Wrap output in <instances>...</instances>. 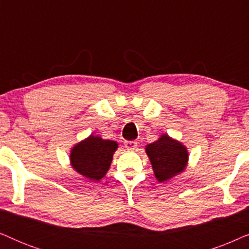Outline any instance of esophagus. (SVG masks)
I'll return each mask as SVG.
<instances>
[{
    "instance_id": "obj_1",
    "label": "esophagus",
    "mask_w": 249,
    "mask_h": 249,
    "mask_svg": "<svg viewBox=\"0 0 249 249\" xmlns=\"http://www.w3.org/2000/svg\"><path fill=\"white\" fill-rule=\"evenodd\" d=\"M124 146H125V148H128V149H135L136 147H137V142H135V141L124 142Z\"/></svg>"
}]
</instances>
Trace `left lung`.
<instances>
[{
	"label": "left lung",
	"instance_id": "left-lung-1",
	"mask_svg": "<svg viewBox=\"0 0 249 249\" xmlns=\"http://www.w3.org/2000/svg\"><path fill=\"white\" fill-rule=\"evenodd\" d=\"M146 153L160 182L181 172L188 161L187 148L168 135H162L158 141L146 146Z\"/></svg>",
	"mask_w": 249,
	"mask_h": 249
}]
</instances>
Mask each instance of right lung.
I'll list each match as a JSON object with an SVG mask.
<instances>
[{"mask_svg": "<svg viewBox=\"0 0 249 249\" xmlns=\"http://www.w3.org/2000/svg\"><path fill=\"white\" fill-rule=\"evenodd\" d=\"M117 148L118 144L113 141H104L97 136H89L71 149V165L80 175L100 180L110 168Z\"/></svg>", "mask_w": 249, "mask_h": 249, "instance_id": "add662e5", "label": "right lung"}]
</instances>
